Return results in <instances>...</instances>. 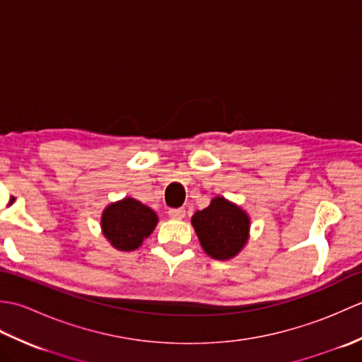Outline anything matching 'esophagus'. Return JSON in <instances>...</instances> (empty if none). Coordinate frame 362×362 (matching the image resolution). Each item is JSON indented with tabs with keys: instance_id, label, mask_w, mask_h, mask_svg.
<instances>
[{
	"instance_id": "34e87169",
	"label": "esophagus",
	"mask_w": 362,
	"mask_h": 362,
	"mask_svg": "<svg viewBox=\"0 0 362 362\" xmlns=\"http://www.w3.org/2000/svg\"><path fill=\"white\" fill-rule=\"evenodd\" d=\"M168 214H169V218H173V219H183V218H185V210H183V209H171L168 211Z\"/></svg>"
}]
</instances>
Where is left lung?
<instances>
[{"label": "left lung", "mask_w": 362, "mask_h": 362, "mask_svg": "<svg viewBox=\"0 0 362 362\" xmlns=\"http://www.w3.org/2000/svg\"><path fill=\"white\" fill-rule=\"evenodd\" d=\"M191 224L206 255L226 261L240 253L250 236V216L240 205L216 196L206 209L196 211Z\"/></svg>", "instance_id": "8db88e82"}]
</instances>
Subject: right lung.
I'll return each instance as SVG.
<instances>
[{
    "label": "right lung",
    "instance_id": "1",
    "mask_svg": "<svg viewBox=\"0 0 362 362\" xmlns=\"http://www.w3.org/2000/svg\"><path fill=\"white\" fill-rule=\"evenodd\" d=\"M157 224V213L134 197L109 204L101 214L103 235L112 247L121 252L136 250Z\"/></svg>",
    "mask_w": 362,
    "mask_h": 362
}]
</instances>
